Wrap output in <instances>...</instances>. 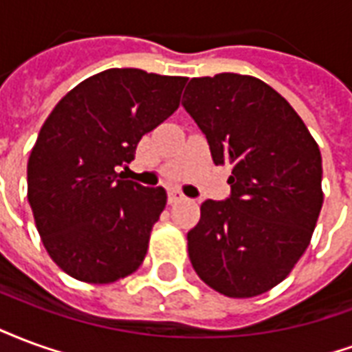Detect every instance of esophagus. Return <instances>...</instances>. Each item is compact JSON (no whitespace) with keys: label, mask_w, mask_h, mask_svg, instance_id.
I'll return each mask as SVG.
<instances>
[{"label":"esophagus","mask_w":352,"mask_h":352,"mask_svg":"<svg viewBox=\"0 0 352 352\" xmlns=\"http://www.w3.org/2000/svg\"><path fill=\"white\" fill-rule=\"evenodd\" d=\"M186 199L184 194H181L179 190H169V204H177V201H183Z\"/></svg>","instance_id":"34e87169"}]
</instances>
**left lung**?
<instances>
[{
    "instance_id": "8db88e82",
    "label": "left lung",
    "mask_w": 352,
    "mask_h": 352,
    "mask_svg": "<svg viewBox=\"0 0 352 352\" xmlns=\"http://www.w3.org/2000/svg\"><path fill=\"white\" fill-rule=\"evenodd\" d=\"M183 107L204 131L217 166L228 164L230 196L206 199L188 232L199 279L230 298L279 285L307 249L322 207V158L280 94L237 73L192 79Z\"/></svg>"
}]
</instances>
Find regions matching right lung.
<instances>
[{
    "mask_svg": "<svg viewBox=\"0 0 352 352\" xmlns=\"http://www.w3.org/2000/svg\"><path fill=\"white\" fill-rule=\"evenodd\" d=\"M186 77L107 69L58 101L28 160V201L45 249L67 275L115 283L138 270L168 194L120 168L179 107Z\"/></svg>",
    "mask_w": 352,
    "mask_h": 352,
    "instance_id": "right-lung-1",
    "label": "right lung"
}]
</instances>
